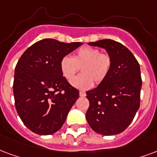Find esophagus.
<instances>
[{"instance_id":"obj_1","label":"esophagus","mask_w":157,"mask_h":157,"mask_svg":"<svg viewBox=\"0 0 157 157\" xmlns=\"http://www.w3.org/2000/svg\"><path fill=\"white\" fill-rule=\"evenodd\" d=\"M79 95H80V96H86V92L85 91H82V90H80V92H79Z\"/></svg>"}]
</instances>
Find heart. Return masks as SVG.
<instances>
[{
    "mask_svg": "<svg viewBox=\"0 0 157 157\" xmlns=\"http://www.w3.org/2000/svg\"><path fill=\"white\" fill-rule=\"evenodd\" d=\"M112 60L107 53H101L97 48L86 46L76 51L74 57L67 55L60 61V69L67 81L71 82L81 68L82 74L71 82L76 88L87 90L104 82L111 71Z\"/></svg>",
    "mask_w": 157,
    "mask_h": 157,
    "instance_id": "1",
    "label": "heart"
}]
</instances>
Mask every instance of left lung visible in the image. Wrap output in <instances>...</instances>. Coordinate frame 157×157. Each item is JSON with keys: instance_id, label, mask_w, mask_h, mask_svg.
<instances>
[{"instance_id": "8db88e82", "label": "left lung", "mask_w": 157, "mask_h": 157, "mask_svg": "<svg viewBox=\"0 0 157 157\" xmlns=\"http://www.w3.org/2000/svg\"><path fill=\"white\" fill-rule=\"evenodd\" d=\"M88 44L106 50L112 66L105 81L86 91L90 105L86 118L98 134H119L132 123L140 107V65L131 51L116 40L105 39Z\"/></svg>"}]
</instances>
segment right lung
<instances>
[{
  "mask_svg": "<svg viewBox=\"0 0 157 157\" xmlns=\"http://www.w3.org/2000/svg\"><path fill=\"white\" fill-rule=\"evenodd\" d=\"M82 42L65 43L43 39L25 50L15 68V105L26 127L38 135L59 131L79 90L63 76L60 61Z\"/></svg>",
  "mask_w": 157,
  "mask_h": 157,
  "instance_id": "right-lung-1",
  "label": "right lung"
}]
</instances>
